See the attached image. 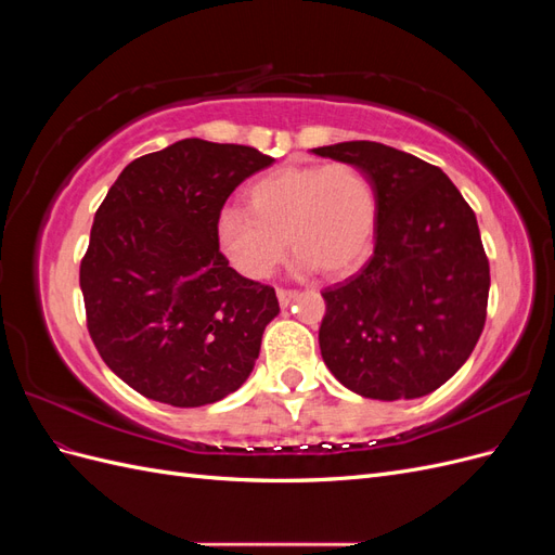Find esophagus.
I'll return each instance as SVG.
<instances>
[{"instance_id":"esophagus-1","label":"esophagus","mask_w":555,"mask_h":555,"mask_svg":"<svg viewBox=\"0 0 555 555\" xmlns=\"http://www.w3.org/2000/svg\"><path fill=\"white\" fill-rule=\"evenodd\" d=\"M292 298H296V289H278V300H280V306H289L292 304Z\"/></svg>"}]
</instances>
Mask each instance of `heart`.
Here are the masks:
<instances>
[{
    "label": "heart",
    "instance_id": "heart-1",
    "mask_svg": "<svg viewBox=\"0 0 555 555\" xmlns=\"http://www.w3.org/2000/svg\"><path fill=\"white\" fill-rule=\"evenodd\" d=\"M375 190L357 164L282 166L251 184L247 210L220 215V243L247 278H268L284 255L324 275L357 268L373 245Z\"/></svg>",
    "mask_w": 555,
    "mask_h": 555
}]
</instances>
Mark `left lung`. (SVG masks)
I'll return each mask as SVG.
<instances>
[{
	"label": "left lung",
	"mask_w": 555,
	"mask_h": 555,
	"mask_svg": "<svg viewBox=\"0 0 555 555\" xmlns=\"http://www.w3.org/2000/svg\"><path fill=\"white\" fill-rule=\"evenodd\" d=\"M312 153L357 164L377 201L371 261L322 292L324 363L365 398L440 389L486 324L491 268L475 210L442 169L402 150L347 141Z\"/></svg>",
	"instance_id": "left-lung-1"
}]
</instances>
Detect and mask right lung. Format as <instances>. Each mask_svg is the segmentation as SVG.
Masks as SVG:
<instances>
[{"instance_id":"add662e5","label":"right lung","mask_w":555,"mask_h":555,"mask_svg":"<svg viewBox=\"0 0 555 555\" xmlns=\"http://www.w3.org/2000/svg\"><path fill=\"white\" fill-rule=\"evenodd\" d=\"M273 162L249 145L184 139L113 182L80 289L99 357L133 391L198 408L249 377L280 306L271 284L229 266L217 224L231 192Z\"/></svg>"}]
</instances>
